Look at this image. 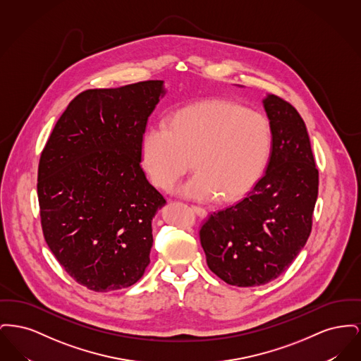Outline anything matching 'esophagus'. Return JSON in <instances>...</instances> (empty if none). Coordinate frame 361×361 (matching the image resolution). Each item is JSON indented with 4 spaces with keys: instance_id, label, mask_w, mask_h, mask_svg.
<instances>
[{
    "instance_id": "esophagus-1",
    "label": "esophagus",
    "mask_w": 361,
    "mask_h": 361,
    "mask_svg": "<svg viewBox=\"0 0 361 361\" xmlns=\"http://www.w3.org/2000/svg\"><path fill=\"white\" fill-rule=\"evenodd\" d=\"M190 209H192L196 215H199V216H206L207 215V211L203 208V207L190 206Z\"/></svg>"
}]
</instances>
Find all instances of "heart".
Segmentation results:
<instances>
[{"instance_id": "heart-1", "label": "heart", "mask_w": 361, "mask_h": 361, "mask_svg": "<svg viewBox=\"0 0 361 361\" xmlns=\"http://www.w3.org/2000/svg\"><path fill=\"white\" fill-rule=\"evenodd\" d=\"M271 145V126L262 114L208 100L150 127L142 139V157L157 188L172 190L193 162L196 173L178 188L183 196L234 200L257 181Z\"/></svg>"}]
</instances>
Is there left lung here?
Segmentation results:
<instances>
[{
	"mask_svg": "<svg viewBox=\"0 0 361 361\" xmlns=\"http://www.w3.org/2000/svg\"><path fill=\"white\" fill-rule=\"evenodd\" d=\"M272 145L264 176L238 203L211 214L199 235L208 268L227 284L256 287L281 275L309 240L318 169L291 104L268 94Z\"/></svg>",
	"mask_w": 361,
	"mask_h": 361,
	"instance_id": "8db88e82",
	"label": "left lung"
}]
</instances>
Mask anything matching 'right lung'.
Instances as JSON below:
<instances>
[{
  "mask_svg": "<svg viewBox=\"0 0 361 361\" xmlns=\"http://www.w3.org/2000/svg\"><path fill=\"white\" fill-rule=\"evenodd\" d=\"M164 81L87 89L58 119L39 161L43 235L78 284H135L150 262L152 221L166 203L140 166L142 139Z\"/></svg>",
  "mask_w": 361,
  "mask_h": 361,
  "instance_id": "1",
  "label": "right lung"
}]
</instances>
